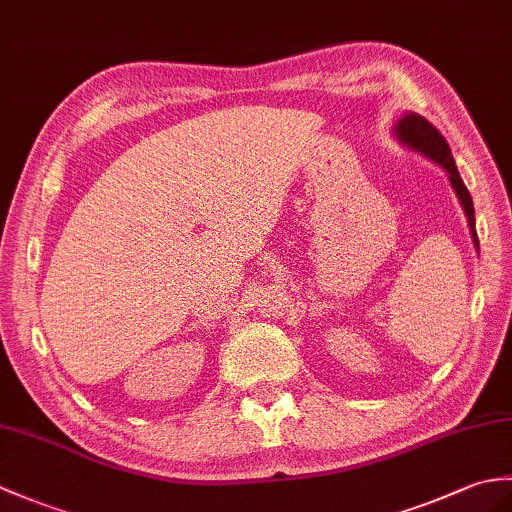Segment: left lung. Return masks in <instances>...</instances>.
Instances as JSON below:
<instances>
[{
    "instance_id": "1",
    "label": "left lung",
    "mask_w": 512,
    "mask_h": 512,
    "mask_svg": "<svg viewBox=\"0 0 512 512\" xmlns=\"http://www.w3.org/2000/svg\"><path fill=\"white\" fill-rule=\"evenodd\" d=\"M395 135L401 141L403 146H408L412 150L421 152L423 157L432 159L434 163L441 165V168L449 174V181L451 187H454V192L460 200L462 209L467 213V220H469V229H471V237L475 242V248H480L478 244V233H475V211H473V200L469 189L462 183V178L458 174L456 168V161L451 157V150L449 144L445 141V137L438 133V130L425 120L423 115L419 113H406L401 115V120H397L395 124Z\"/></svg>"
}]
</instances>
